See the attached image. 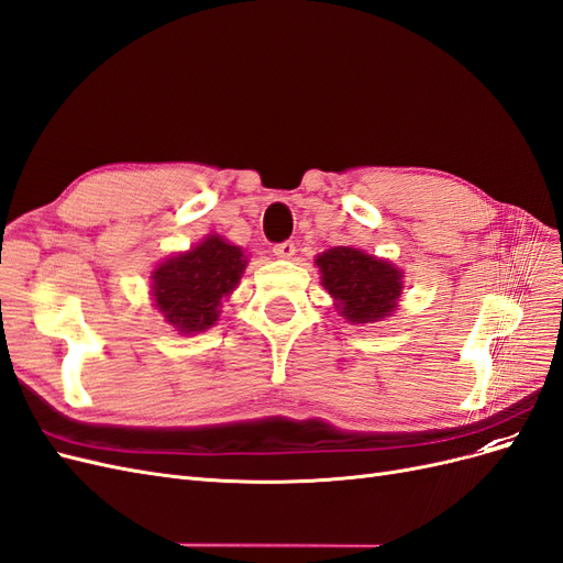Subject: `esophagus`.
Segmentation results:
<instances>
[{
    "label": "esophagus",
    "mask_w": 563,
    "mask_h": 563,
    "mask_svg": "<svg viewBox=\"0 0 563 563\" xmlns=\"http://www.w3.org/2000/svg\"><path fill=\"white\" fill-rule=\"evenodd\" d=\"M272 253L277 255V258H294L296 255V244L294 242H282V244H275V249H272Z\"/></svg>",
    "instance_id": "34e87169"
}]
</instances>
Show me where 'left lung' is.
Here are the masks:
<instances>
[{
  "instance_id": "1",
  "label": "left lung",
  "mask_w": 563,
  "mask_h": 563,
  "mask_svg": "<svg viewBox=\"0 0 563 563\" xmlns=\"http://www.w3.org/2000/svg\"><path fill=\"white\" fill-rule=\"evenodd\" d=\"M321 286L350 323H376L397 310L404 272L362 249L333 246L317 255Z\"/></svg>"
}]
</instances>
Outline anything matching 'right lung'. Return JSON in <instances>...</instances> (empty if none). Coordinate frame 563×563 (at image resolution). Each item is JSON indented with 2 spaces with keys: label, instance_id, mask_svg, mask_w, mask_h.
<instances>
[{
  "label": "right lung",
  "instance_id": "1",
  "mask_svg": "<svg viewBox=\"0 0 563 563\" xmlns=\"http://www.w3.org/2000/svg\"><path fill=\"white\" fill-rule=\"evenodd\" d=\"M246 255L220 234L190 251L172 255L152 272V300L172 327L185 335L211 329L220 317V302L240 284Z\"/></svg>",
  "mask_w": 563,
  "mask_h": 563
}]
</instances>
